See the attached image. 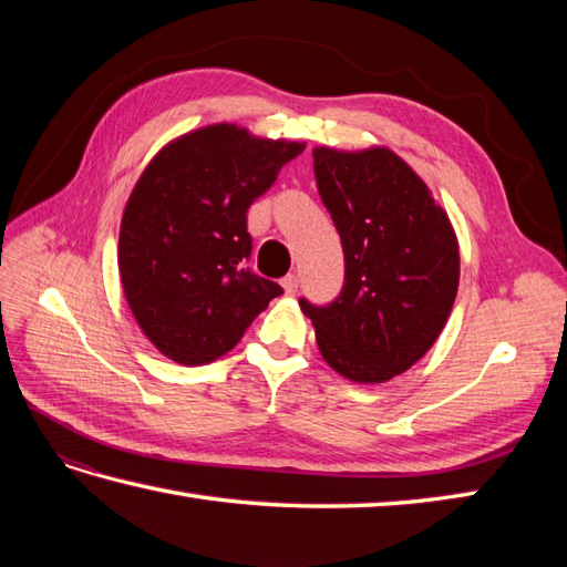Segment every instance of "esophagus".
Instances as JSON below:
<instances>
[{"instance_id": "34e87169", "label": "esophagus", "mask_w": 567, "mask_h": 567, "mask_svg": "<svg viewBox=\"0 0 567 567\" xmlns=\"http://www.w3.org/2000/svg\"><path fill=\"white\" fill-rule=\"evenodd\" d=\"M282 287H285V292H287V295H295V292H297V287H299L297 275H287L285 280H282Z\"/></svg>"}]
</instances>
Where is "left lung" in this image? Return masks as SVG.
I'll return each mask as SVG.
<instances>
[{
	"instance_id": "obj_1",
	"label": "left lung",
	"mask_w": 567,
	"mask_h": 567,
	"mask_svg": "<svg viewBox=\"0 0 567 567\" xmlns=\"http://www.w3.org/2000/svg\"><path fill=\"white\" fill-rule=\"evenodd\" d=\"M323 207L341 236L346 280L327 307L299 299L323 360L375 384L436 343L457 295L461 256L449 214L390 148H315Z\"/></svg>"
}]
</instances>
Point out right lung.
I'll return each mask as SVG.
<instances>
[{
    "label": "right lung",
    "mask_w": 567,
    "mask_h": 567,
    "mask_svg": "<svg viewBox=\"0 0 567 567\" xmlns=\"http://www.w3.org/2000/svg\"><path fill=\"white\" fill-rule=\"evenodd\" d=\"M305 151L236 124L167 143L131 192L118 275L141 331L179 365H204L244 339L282 287L250 272L246 212Z\"/></svg>",
    "instance_id": "right-lung-1"
}]
</instances>
